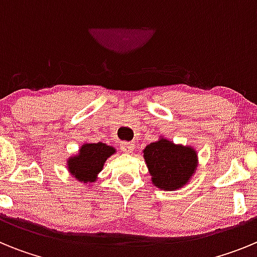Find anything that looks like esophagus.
Listing matches in <instances>:
<instances>
[{
    "mask_svg": "<svg viewBox=\"0 0 257 257\" xmlns=\"http://www.w3.org/2000/svg\"><path fill=\"white\" fill-rule=\"evenodd\" d=\"M121 149L126 153H133L134 149H135V144L130 142H122L121 143Z\"/></svg>",
    "mask_w": 257,
    "mask_h": 257,
    "instance_id": "34e87169",
    "label": "esophagus"
}]
</instances>
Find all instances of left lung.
Masks as SVG:
<instances>
[{
    "label": "left lung",
    "mask_w": 257,
    "mask_h": 257,
    "mask_svg": "<svg viewBox=\"0 0 257 257\" xmlns=\"http://www.w3.org/2000/svg\"><path fill=\"white\" fill-rule=\"evenodd\" d=\"M152 184L166 192H175L187 185L198 166V154L193 147L175 144L161 135L143 149Z\"/></svg>",
    "instance_id": "obj_1"
}]
</instances>
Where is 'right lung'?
<instances>
[{
  "instance_id": "obj_1",
  "label": "right lung",
  "mask_w": 257,
  "mask_h": 257,
  "mask_svg": "<svg viewBox=\"0 0 257 257\" xmlns=\"http://www.w3.org/2000/svg\"><path fill=\"white\" fill-rule=\"evenodd\" d=\"M115 152L114 147L105 143H85L79 147L78 153L67 160L68 172L81 183H96L105 161Z\"/></svg>"
}]
</instances>
